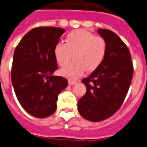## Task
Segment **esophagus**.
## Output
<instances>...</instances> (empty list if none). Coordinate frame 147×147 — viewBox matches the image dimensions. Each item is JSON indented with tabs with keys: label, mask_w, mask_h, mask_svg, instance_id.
Returning <instances> with one entry per match:
<instances>
[{
	"label": "esophagus",
	"mask_w": 147,
	"mask_h": 147,
	"mask_svg": "<svg viewBox=\"0 0 147 147\" xmlns=\"http://www.w3.org/2000/svg\"><path fill=\"white\" fill-rule=\"evenodd\" d=\"M68 84H69L70 86H74V85H75V84H77V82L72 81V80H69V81H68Z\"/></svg>",
	"instance_id": "34e87169"
}]
</instances>
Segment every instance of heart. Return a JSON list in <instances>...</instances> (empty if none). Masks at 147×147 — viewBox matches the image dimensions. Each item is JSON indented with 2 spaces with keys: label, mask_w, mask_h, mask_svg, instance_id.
<instances>
[{
  "label": "heart",
  "mask_w": 147,
  "mask_h": 147,
  "mask_svg": "<svg viewBox=\"0 0 147 147\" xmlns=\"http://www.w3.org/2000/svg\"><path fill=\"white\" fill-rule=\"evenodd\" d=\"M107 51L106 40L86 30H77L68 34L66 44L59 42L53 49L58 64L67 65L74 54V62L60 70L62 76L70 80L81 77L85 70L92 72L100 67Z\"/></svg>",
  "instance_id": "1"
}]
</instances>
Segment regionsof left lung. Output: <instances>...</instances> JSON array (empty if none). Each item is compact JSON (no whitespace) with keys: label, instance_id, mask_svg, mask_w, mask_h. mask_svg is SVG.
Wrapping results in <instances>:
<instances>
[{"label":"left lung","instance_id":"1","mask_svg":"<svg viewBox=\"0 0 147 147\" xmlns=\"http://www.w3.org/2000/svg\"><path fill=\"white\" fill-rule=\"evenodd\" d=\"M97 32L106 40L107 54L102 64L82 80L86 92L77 103L80 114L93 122L106 120L120 109L134 74L130 53L122 40L108 29Z\"/></svg>","mask_w":147,"mask_h":147}]
</instances>
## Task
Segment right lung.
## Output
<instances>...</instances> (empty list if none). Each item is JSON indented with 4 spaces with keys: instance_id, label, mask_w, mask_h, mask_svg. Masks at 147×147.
<instances>
[{
    "instance_id": "right-lung-1",
    "label": "right lung",
    "mask_w": 147,
    "mask_h": 147,
    "mask_svg": "<svg viewBox=\"0 0 147 147\" xmlns=\"http://www.w3.org/2000/svg\"><path fill=\"white\" fill-rule=\"evenodd\" d=\"M64 32L60 27H35L24 36L13 53V90L22 107L35 117L53 114L58 95L68 85L67 79L53 76L57 69L53 49Z\"/></svg>"
}]
</instances>
